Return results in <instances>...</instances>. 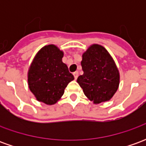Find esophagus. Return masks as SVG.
<instances>
[{
    "mask_svg": "<svg viewBox=\"0 0 146 146\" xmlns=\"http://www.w3.org/2000/svg\"><path fill=\"white\" fill-rule=\"evenodd\" d=\"M73 76H74V78H75V79H77V77H78V72H77V71L74 72V73H73Z\"/></svg>",
    "mask_w": 146,
    "mask_h": 146,
    "instance_id": "esophagus-1",
    "label": "esophagus"
}]
</instances>
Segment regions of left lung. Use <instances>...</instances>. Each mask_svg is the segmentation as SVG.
Wrapping results in <instances>:
<instances>
[{
	"mask_svg": "<svg viewBox=\"0 0 146 146\" xmlns=\"http://www.w3.org/2000/svg\"><path fill=\"white\" fill-rule=\"evenodd\" d=\"M81 66L84 74L77 83L84 95L95 104L110 100L118 89L119 74L107 50L99 44H92L83 54Z\"/></svg>",
	"mask_w": 146,
	"mask_h": 146,
	"instance_id": "left-lung-1",
	"label": "left lung"
}]
</instances>
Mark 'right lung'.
Wrapping results in <instances>:
<instances>
[{"label":"right lung","instance_id":"right-lung-1","mask_svg":"<svg viewBox=\"0 0 146 146\" xmlns=\"http://www.w3.org/2000/svg\"><path fill=\"white\" fill-rule=\"evenodd\" d=\"M63 52L53 44L44 46L37 52L28 71V84L39 102L56 103L63 95L68 84L74 80L62 62Z\"/></svg>","mask_w":146,"mask_h":146}]
</instances>
